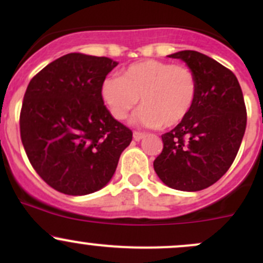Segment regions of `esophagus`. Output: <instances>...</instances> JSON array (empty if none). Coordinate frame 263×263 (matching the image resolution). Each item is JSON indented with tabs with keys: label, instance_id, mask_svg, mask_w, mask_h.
I'll return each mask as SVG.
<instances>
[{
	"label": "esophagus",
	"instance_id": "obj_1",
	"mask_svg": "<svg viewBox=\"0 0 263 263\" xmlns=\"http://www.w3.org/2000/svg\"><path fill=\"white\" fill-rule=\"evenodd\" d=\"M145 137V134L144 132H139V131H135L134 132V139L136 140V141H141L142 139Z\"/></svg>",
	"mask_w": 263,
	"mask_h": 263
}]
</instances>
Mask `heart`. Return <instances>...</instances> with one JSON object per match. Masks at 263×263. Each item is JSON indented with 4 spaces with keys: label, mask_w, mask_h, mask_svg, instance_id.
<instances>
[{
    "label": "heart",
    "mask_w": 263,
    "mask_h": 263,
    "mask_svg": "<svg viewBox=\"0 0 263 263\" xmlns=\"http://www.w3.org/2000/svg\"><path fill=\"white\" fill-rule=\"evenodd\" d=\"M102 98L110 115L123 121L141 98L136 119L147 127L177 126L188 116L197 95V79L187 66L144 60L102 84Z\"/></svg>",
    "instance_id": "1"
}]
</instances>
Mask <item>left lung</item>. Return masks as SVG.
I'll use <instances>...</instances> for the list:
<instances>
[{"label":"left lung","instance_id":"left-lung-1","mask_svg":"<svg viewBox=\"0 0 263 263\" xmlns=\"http://www.w3.org/2000/svg\"><path fill=\"white\" fill-rule=\"evenodd\" d=\"M168 57L195 72L197 95L188 116L161 135L154 169L168 187L195 192L219 181L234 161L247 126L245 98L234 73L209 55L181 50Z\"/></svg>","mask_w":263,"mask_h":263}]
</instances>
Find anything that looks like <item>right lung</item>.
<instances>
[{"instance_id": "right-lung-1", "label": "right lung", "mask_w": 263, "mask_h": 263, "mask_svg": "<svg viewBox=\"0 0 263 263\" xmlns=\"http://www.w3.org/2000/svg\"><path fill=\"white\" fill-rule=\"evenodd\" d=\"M118 63L68 53L39 71L26 87L20 136L34 171L65 195H89L115 174L132 131L103 102V81Z\"/></svg>"}]
</instances>
